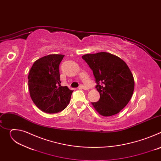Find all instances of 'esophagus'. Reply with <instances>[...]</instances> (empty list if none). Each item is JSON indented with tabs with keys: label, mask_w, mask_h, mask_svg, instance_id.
Masks as SVG:
<instances>
[{
	"label": "esophagus",
	"mask_w": 161,
	"mask_h": 161,
	"mask_svg": "<svg viewBox=\"0 0 161 161\" xmlns=\"http://www.w3.org/2000/svg\"><path fill=\"white\" fill-rule=\"evenodd\" d=\"M80 88H81V89H83V90H87V89H88L87 86H85V85H80Z\"/></svg>",
	"instance_id": "1"
}]
</instances>
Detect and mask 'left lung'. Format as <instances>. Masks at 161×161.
I'll return each instance as SVG.
<instances>
[{"instance_id": "8db88e82", "label": "left lung", "mask_w": 161, "mask_h": 161, "mask_svg": "<svg viewBox=\"0 0 161 161\" xmlns=\"http://www.w3.org/2000/svg\"><path fill=\"white\" fill-rule=\"evenodd\" d=\"M93 71L100 94L97 102L92 103L102 116L109 117L119 113L132 97L134 80L127 64L119 57L107 52L82 56Z\"/></svg>"}]
</instances>
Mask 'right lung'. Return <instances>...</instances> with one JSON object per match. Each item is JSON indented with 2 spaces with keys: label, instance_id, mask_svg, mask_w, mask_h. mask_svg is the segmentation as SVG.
Here are the masks:
<instances>
[{
  "label": "right lung",
  "instance_id": "obj_1",
  "mask_svg": "<svg viewBox=\"0 0 161 161\" xmlns=\"http://www.w3.org/2000/svg\"><path fill=\"white\" fill-rule=\"evenodd\" d=\"M64 55L44 56L33 64L28 76L31 97L36 106L47 113L64 110L73 90L60 86L59 65Z\"/></svg>",
  "mask_w": 161,
  "mask_h": 161
}]
</instances>
